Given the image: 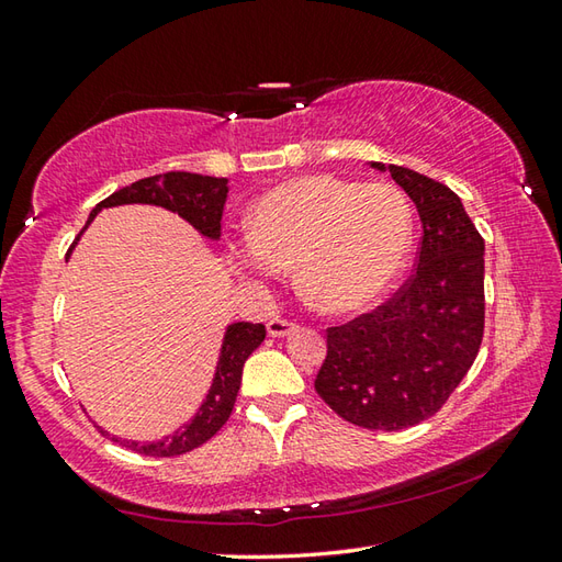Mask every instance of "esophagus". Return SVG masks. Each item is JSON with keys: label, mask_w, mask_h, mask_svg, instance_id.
I'll use <instances>...</instances> for the list:
<instances>
[{"label": "esophagus", "mask_w": 562, "mask_h": 562, "mask_svg": "<svg viewBox=\"0 0 562 562\" xmlns=\"http://www.w3.org/2000/svg\"><path fill=\"white\" fill-rule=\"evenodd\" d=\"M296 328H300V326H296L294 324V321H290V318H270L268 321V333H270V336L272 338H282V336H290V333H294Z\"/></svg>", "instance_id": "esophagus-1"}]
</instances>
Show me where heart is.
<instances>
[{
  "instance_id": "1",
  "label": "heart",
  "mask_w": 562,
  "mask_h": 562,
  "mask_svg": "<svg viewBox=\"0 0 562 562\" xmlns=\"http://www.w3.org/2000/svg\"><path fill=\"white\" fill-rule=\"evenodd\" d=\"M413 238L411 202L391 183L302 176L272 188L250 212L234 266L274 280L296 262L300 288L321 312L357 314L396 280Z\"/></svg>"
}]
</instances>
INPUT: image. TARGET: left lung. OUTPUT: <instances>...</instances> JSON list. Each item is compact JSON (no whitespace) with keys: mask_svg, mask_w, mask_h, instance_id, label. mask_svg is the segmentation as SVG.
Listing matches in <instances>:
<instances>
[{"mask_svg":"<svg viewBox=\"0 0 562 562\" xmlns=\"http://www.w3.org/2000/svg\"><path fill=\"white\" fill-rule=\"evenodd\" d=\"M386 169L423 222L415 270L384 304L326 330L316 393L364 429L413 427L432 417L469 374L485 328V241L445 183Z\"/></svg>","mask_w":562,"mask_h":562,"instance_id":"1","label":"left lung"}]
</instances>
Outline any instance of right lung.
Instances as JSON below:
<instances>
[{"label": "right lung", "instance_id": "add662e5", "mask_svg": "<svg viewBox=\"0 0 562 562\" xmlns=\"http://www.w3.org/2000/svg\"><path fill=\"white\" fill-rule=\"evenodd\" d=\"M226 195H229V181H226V178L169 171L161 176L142 178V181H137L133 186L115 190L113 195L101 200L99 205L93 207V212L87 220V226L91 224L93 217H97V212L101 207L127 205V202H147V205H161L166 210L178 212L183 220L193 224L198 232H202L210 238H220ZM87 226H83V229H87ZM81 232H79V236H81ZM75 244H71V248H75ZM69 250H67V256H69ZM262 340H266V326L262 324H246L244 321V324H232L229 328H226L217 374H214L207 398L200 405V411L193 417V423H188L183 429H178L176 435L166 437L164 441H151V445L121 441L117 437H113V439L121 441V445L127 449L145 453V457H181V453H188V451L198 449L200 445H205V441L217 435L222 425L229 420L234 403H236L238 386H241L244 362L248 360V355L254 352Z\"/></svg>", "mask_w": 562, "mask_h": 562}]
</instances>
